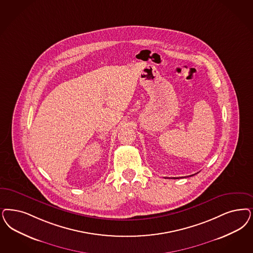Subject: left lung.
<instances>
[{"instance_id": "1", "label": "left lung", "mask_w": 253, "mask_h": 253, "mask_svg": "<svg viewBox=\"0 0 253 253\" xmlns=\"http://www.w3.org/2000/svg\"><path fill=\"white\" fill-rule=\"evenodd\" d=\"M192 175H193V174H192Z\"/></svg>"}]
</instances>
